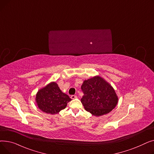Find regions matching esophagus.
Returning a JSON list of instances; mask_svg holds the SVG:
<instances>
[{
  "instance_id": "1",
  "label": "esophagus",
  "mask_w": 154,
  "mask_h": 154,
  "mask_svg": "<svg viewBox=\"0 0 154 154\" xmlns=\"http://www.w3.org/2000/svg\"><path fill=\"white\" fill-rule=\"evenodd\" d=\"M77 97L76 96V95H71V97H70V98L72 99H76Z\"/></svg>"
}]
</instances>
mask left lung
Here are the masks:
<instances>
[{
  "label": "left lung",
  "mask_w": 154,
  "mask_h": 154,
  "mask_svg": "<svg viewBox=\"0 0 154 154\" xmlns=\"http://www.w3.org/2000/svg\"><path fill=\"white\" fill-rule=\"evenodd\" d=\"M81 88L84 94L81 102L84 109L94 116L109 114L118 103L114 88L99 75L85 80Z\"/></svg>",
  "instance_id": "1"
}]
</instances>
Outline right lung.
<instances>
[{
	"label": "right lung",
	"instance_id": "right-lung-1",
	"mask_svg": "<svg viewBox=\"0 0 154 154\" xmlns=\"http://www.w3.org/2000/svg\"><path fill=\"white\" fill-rule=\"evenodd\" d=\"M69 96L62 92L58 84L52 82L38 91L35 102L39 109L52 115L58 114L71 101Z\"/></svg>",
	"mask_w": 154,
	"mask_h": 154
}]
</instances>
